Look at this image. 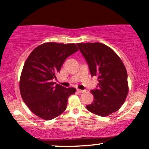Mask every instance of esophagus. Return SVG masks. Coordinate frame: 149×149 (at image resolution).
I'll return each instance as SVG.
<instances>
[{"label": "esophagus", "instance_id": "esophagus-1", "mask_svg": "<svg viewBox=\"0 0 149 149\" xmlns=\"http://www.w3.org/2000/svg\"><path fill=\"white\" fill-rule=\"evenodd\" d=\"M77 92H79V93H83V92H84V90H79V89H77Z\"/></svg>", "mask_w": 149, "mask_h": 149}]
</instances>
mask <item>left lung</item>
Listing matches in <instances>:
<instances>
[{
  "label": "left lung",
  "mask_w": 149,
  "mask_h": 149,
  "mask_svg": "<svg viewBox=\"0 0 149 149\" xmlns=\"http://www.w3.org/2000/svg\"><path fill=\"white\" fill-rule=\"evenodd\" d=\"M92 76L98 78L97 88L91 90L94 100L87 109L106 117L117 111L127 96V73L120 58L111 47L100 42L77 43Z\"/></svg>",
  "instance_id": "left-lung-1"
}]
</instances>
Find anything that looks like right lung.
Here are the masks:
<instances>
[{
	"label": "right lung",
	"mask_w": 149,
	"mask_h": 149,
	"mask_svg": "<svg viewBox=\"0 0 149 149\" xmlns=\"http://www.w3.org/2000/svg\"><path fill=\"white\" fill-rule=\"evenodd\" d=\"M76 44L49 42L38 45L26 60L19 80L22 100L31 111L49 120L66 110L68 98L76 92L56 84V74L68 57L77 52Z\"/></svg>",
	"instance_id": "right-lung-1"
}]
</instances>
